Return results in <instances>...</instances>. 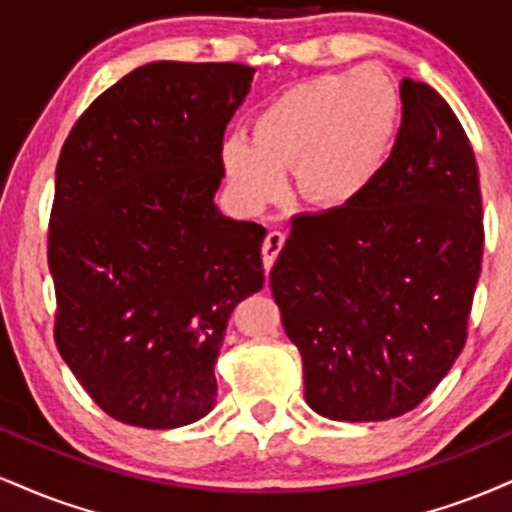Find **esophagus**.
<instances>
[{"instance_id":"esophagus-1","label":"esophagus","mask_w":512,"mask_h":512,"mask_svg":"<svg viewBox=\"0 0 512 512\" xmlns=\"http://www.w3.org/2000/svg\"><path fill=\"white\" fill-rule=\"evenodd\" d=\"M283 243H286V233H281V231H269L267 238H264L262 264H264V272L267 274H269V269L274 267V262H276V257H279Z\"/></svg>"}]
</instances>
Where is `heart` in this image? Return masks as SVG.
<instances>
[{
	"label": "heart",
	"instance_id": "1",
	"mask_svg": "<svg viewBox=\"0 0 512 512\" xmlns=\"http://www.w3.org/2000/svg\"><path fill=\"white\" fill-rule=\"evenodd\" d=\"M400 123V92L381 66L324 73L279 92L252 119V140L231 135L221 164L250 207L286 193V176L307 205L360 202L389 162Z\"/></svg>",
	"mask_w": 512,
	"mask_h": 512
}]
</instances>
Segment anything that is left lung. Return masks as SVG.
Listing matches in <instances>:
<instances>
[{
    "label": "left lung",
    "mask_w": 512,
    "mask_h": 512,
    "mask_svg": "<svg viewBox=\"0 0 512 512\" xmlns=\"http://www.w3.org/2000/svg\"><path fill=\"white\" fill-rule=\"evenodd\" d=\"M391 157L360 202L291 219L269 286L305 400L338 422L422 403L465 346L482 272V190L448 102L403 78Z\"/></svg>",
    "instance_id": "left-lung-1"
}]
</instances>
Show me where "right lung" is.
I'll list each match as a JSON object with an SVG mask.
<instances>
[{"mask_svg":"<svg viewBox=\"0 0 512 512\" xmlns=\"http://www.w3.org/2000/svg\"><path fill=\"white\" fill-rule=\"evenodd\" d=\"M252 73L145 64L104 90L61 147L47 236L54 343L123 424L205 417L233 307L264 286V229L214 205L226 123Z\"/></svg>","mask_w":512,"mask_h":512,"instance_id":"obj_1","label":"right lung"}]
</instances>
